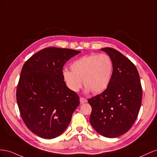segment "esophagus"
Segmentation results:
<instances>
[{"label": "esophagus", "mask_w": 157, "mask_h": 157, "mask_svg": "<svg viewBox=\"0 0 157 157\" xmlns=\"http://www.w3.org/2000/svg\"><path fill=\"white\" fill-rule=\"evenodd\" d=\"M79 100H80V102H81V103H84V102H86L87 101L86 98H85L84 97H80Z\"/></svg>", "instance_id": "34e87169"}]
</instances>
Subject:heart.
Wrapping results in <instances>:
<instances>
[{"label":"heart","instance_id":"obj_1","mask_svg":"<svg viewBox=\"0 0 157 157\" xmlns=\"http://www.w3.org/2000/svg\"><path fill=\"white\" fill-rule=\"evenodd\" d=\"M71 71L64 70L62 78L71 91L78 92L83 85L93 93L104 91L109 86L113 71V62L106 54H92L75 60Z\"/></svg>","mask_w":157,"mask_h":157}]
</instances>
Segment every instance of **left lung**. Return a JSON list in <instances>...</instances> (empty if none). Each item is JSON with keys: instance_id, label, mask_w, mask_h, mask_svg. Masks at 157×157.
Instances as JSON below:
<instances>
[{"instance_id": "8db88e82", "label": "left lung", "mask_w": 157, "mask_h": 157, "mask_svg": "<svg viewBox=\"0 0 157 157\" xmlns=\"http://www.w3.org/2000/svg\"><path fill=\"white\" fill-rule=\"evenodd\" d=\"M101 50L113 60V75L103 92L88 99L92 108L89 121L101 135L114 138L126 133L135 122L141 105L142 87L130 60L113 48Z\"/></svg>"}]
</instances>
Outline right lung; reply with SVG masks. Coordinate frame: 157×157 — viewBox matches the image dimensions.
Returning a JSON list of instances; mask_svg holds the SVG:
<instances>
[{
	"label": "right lung",
	"mask_w": 157,
	"mask_h": 157,
	"mask_svg": "<svg viewBox=\"0 0 157 157\" xmlns=\"http://www.w3.org/2000/svg\"><path fill=\"white\" fill-rule=\"evenodd\" d=\"M79 51L48 47L24 64L16 90L21 117L31 132L44 139L60 136L79 105L78 94L62 78L66 62Z\"/></svg>",
	"instance_id": "obj_1"
}]
</instances>
